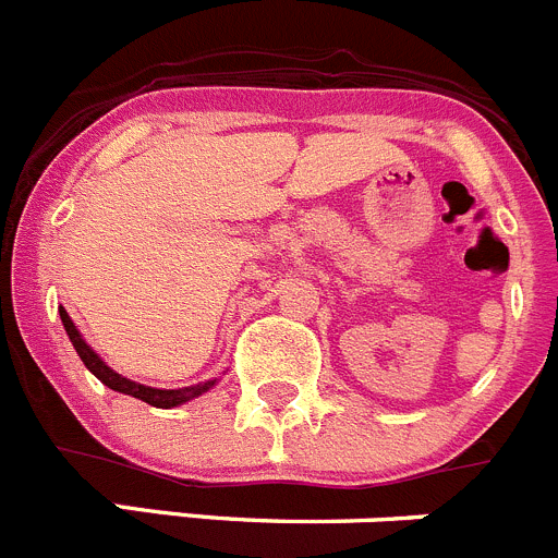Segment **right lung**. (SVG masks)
I'll return each instance as SVG.
<instances>
[{
	"mask_svg": "<svg viewBox=\"0 0 558 558\" xmlns=\"http://www.w3.org/2000/svg\"><path fill=\"white\" fill-rule=\"evenodd\" d=\"M60 317H62V326H65L68 337H71L73 348H76L78 359L84 362V367H87L89 373L100 380V384L109 386V389H114V391H120V395H131L153 408H178V405H183V402L194 400V397L205 395V391L214 389L216 386V378H214V380H205V384L185 386V389H153V386H142V384H136V380L123 378V375H117L114 369H111L109 364H106L104 359H100V355L95 353L87 342H84L82 333H78V328L73 326L71 315H68L62 306H60Z\"/></svg>",
	"mask_w": 558,
	"mask_h": 558,
	"instance_id": "right-lung-1",
	"label": "right lung"
}]
</instances>
